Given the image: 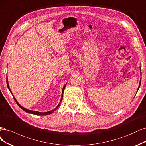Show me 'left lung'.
Listing matches in <instances>:
<instances>
[{
    "label": "left lung",
    "mask_w": 146,
    "mask_h": 146,
    "mask_svg": "<svg viewBox=\"0 0 146 146\" xmlns=\"http://www.w3.org/2000/svg\"><path fill=\"white\" fill-rule=\"evenodd\" d=\"M141 79H140V82H139V87H138V90H137V92L138 91V90H139V87H140V86H141Z\"/></svg>",
    "instance_id": "obj_1"
}]
</instances>
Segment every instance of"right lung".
I'll return each instance as SVG.
<instances>
[{"mask_svg": "<svg viewBox=\"0 0 146 146\" xmlns=\"http://www.w3.org/2000/svg\"><path fill=\"white\" fill-rule=\"evenodd\" d=\"M7 86H8V89H9V90L10 91V92H11V94H12V92H11V89H10V87H9L8 81V78H7ZM66 85H67V83L65 84V86H64V87H63V88H62V96H61V99H60V102L59 103V104L57 106V107H56L54 109H53V110H51V111H46V112H39V111H33V110H28V109H25V108H24V107H23L22 106H21L19 104V102L17 101V100H16V98H15V97H13V98H14V99H15V100L16 101V103H17V104L18 105V106H19V107H20V108H21V109H22L23 111H26L27 113H29L33 114V115H40V116L48 115H50V114H51V113H53V111H54V110H56L59 107V106H60V102H61V101H62V100L64 90L65 87V86H66Z\"/></svg>", "mask_w": 146, "mask_h": 146, "instance_id": "right-lung-1", "label": "right lung"}]
</instances>
